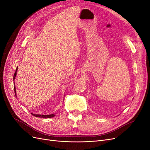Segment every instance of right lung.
I'll return each instance as SVG.
<instances>
[{"mask_svg":"<svg viewBox=\"0 0 150 150\" xmlns=\"http://www.w3.org/2000/svg\"><path fill=\"white\" fill-rule=\"evenodd\" d=\"M17 70H18V67H16V72L14 74V76H13V81H14V80L16 78V74H17ZM14 93H15V96L16 97V87H15V84H14ZM31 114H32L33 116L35 117H40V118H43V119H47V118H52V117H53L55 114H50V115H41V114H34L33 113H31Z\"/></svg>","mask_w":150,"mask_h":150,"instance_id":"right-lung-1","label":"right lung"}]
</instances>
